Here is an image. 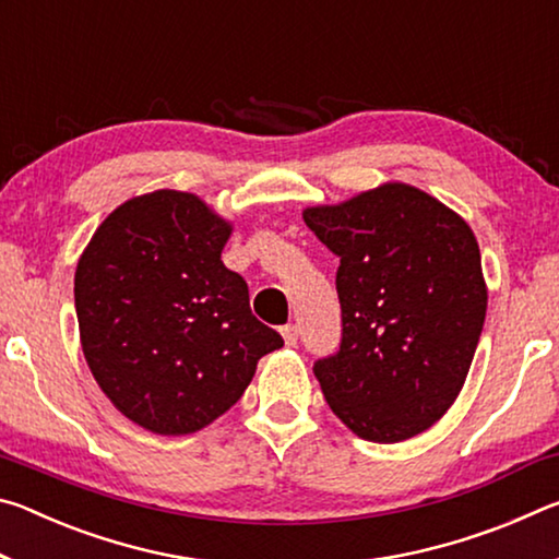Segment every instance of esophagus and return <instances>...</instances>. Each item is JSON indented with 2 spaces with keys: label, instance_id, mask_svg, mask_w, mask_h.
Wrapping results in <instances>:
<instances>
[{
  "label": "esophagus",
  "instance_id": "esophagus-1",
  "mask_svg": "<svg viewBox=\"0 0 559 559\" xmlns=\"http://www.w3.org/2000/svg\"><path fill=\"white\" fill-rule=\"evenodd\" d=\"M281 335H283V340H286V345L293 347V345L298 343V325H293V323L283 325V328H281Z\"/></svg>",
  "mask_w": 559,
  "mask_h": 559
}]
</instances>
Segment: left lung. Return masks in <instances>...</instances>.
<instances>
[{
	"label": "left lung",
	"instance_id": "left-lung-1",
	"mask_svg": "<svg viewBox=\"0 0 559 559\" xmlns=\"http://www.w3.org/2000/svg\"><path fill=\"white\" fill-rule=\"evenodd\" d=\"M302 219L340 259L343 337L313 365L330 409L374 443L427 431L456 402L486 320L471 226L400 182Z\"/></svg>",
	"mask_w": 559,
	"mask_h": 559
}]
</instances>
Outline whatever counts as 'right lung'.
Returning a JSON list of instances; mask_svg holds the SVG:
<instances>
[{
    "mask_svg": "<svg viewBox=\"0 0 559 559\" xmlns=\"http://www.w3.org/2000/svg\"><path fill=\"white\" fill-rule=\"evenodd\" d=\"M231 226L200 197L157 189L120 204L75 269L81 345L108 400L140 427L200 431L283 347L222 263Z\"/></svg>",
    "mask_w": 559,
    "mask_h": 559,
    "instance_id": "right-lung-1",
    "label": "right lung"
}]
</instances>
